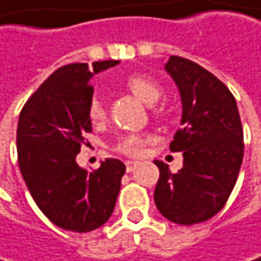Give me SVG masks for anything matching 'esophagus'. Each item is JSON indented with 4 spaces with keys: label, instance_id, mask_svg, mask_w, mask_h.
<instances>
[{
    "label": "esophagus",
    "instance_id": "esophagus-1",
    "mask_svg": "<svg viewBox=\"0 0 261 261\" xmlns=\"http://www.w3.org/2000/svg\"><path fill=\"white\" fill-rule=\"evenodd\" d=\"M125 165H126V172H128V173H132V172H135V170H136V167H139V162H135V161H126V162H125Z\"/></svg>",
    "mask_w": 261,
    "mask_h": 261
}]
</instances>
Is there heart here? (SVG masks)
<instances>
[{
  "mask_svg": "<svg viewBox=\"0 0 261 261\" xmlns=\"http://www.w3.org/2000/svg\"><path fill=\"white\" fill-rule=\"evenodd\" d=\"M125 88L128 91H132L133 94L141 99L145 103H154L161 94H162V88L161 85L147 77V75H141V74H133L128 75L123 82ZM88 117L92 123H100L105 120L107 117V111L103 108V103L100 102V99L94 97L91 99L89 107H88ZM151 142V136L150 135H138V133H132L123 136L117 144H116V151L129 156V158H139L145 153L147 144Z\"/></svg>",
  "mask_w": 261,
  "mask_h": 261,
  "instance_id": "b5f03b06",
  "label": "heart"
}]
</instances>
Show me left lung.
Instances as JSON below:
<instances>
[{
	"label": "left lung",
	"instance_id": "left-lung-1",
	"mask_svg": "<svg viewBox=\"0 0 261 261\" xmlns=\"http://www.w3.org/2000/svg\"><path fill=\"white\" fill-rule=\"evenodd\" d=\"M182 100V126L170 150L182 151V169L154 161L158 211L176 224H196L217 215L227 202L243 161V126L229 88L198 63L172 55L165 65Z\"/></svg>",
	"mask_w": 261,
	"mask_h": 261
}]
</instances>
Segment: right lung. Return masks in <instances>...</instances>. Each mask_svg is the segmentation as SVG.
<instances>
[{"label":"right lung","mask_w":261,"mask_h":261,"mask_svg":"<svg viewBox=\"0 0 261 261\" xmlns=\"http://www.w3.org/2000/svg\"><path fill=\"white\" fill-rule=\"evenodd\" d=\"M119 62L71 63L54 71L24 103L16 129L18 165L40 211L55 226L89 232L111 217L125 173L122 161L108 158L86 172L75 162L86 133L89 79Z\"/></svg>","instance_id":"1"}]
</instances>
